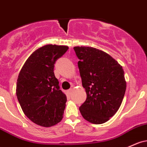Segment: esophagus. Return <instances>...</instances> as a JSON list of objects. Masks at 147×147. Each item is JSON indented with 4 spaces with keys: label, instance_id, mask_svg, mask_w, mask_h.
I'll use <instances>...</instances> for the list:
<instances>
[{
    "label": "esophagus",
    "instance_id": "esophagus-1",
    "mask_svg": "<svg viewBox=\"0 0 147 147\" xmlns=\"http://www.w3.org/2000/svg\"><path fill=\"white\" fill-rule=\"evenodd\" d=\"M72 92V88H70V89H69L68 91H67V93H68L69 95H71Z\"/></svg>",
    "mask_w": 147,
    "mask_h": 147
}]
</instances>
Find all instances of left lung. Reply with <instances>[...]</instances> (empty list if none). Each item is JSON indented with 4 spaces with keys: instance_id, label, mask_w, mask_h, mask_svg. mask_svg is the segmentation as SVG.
Segmentation results:
<instances>
[{
    "instance_id": "8db88e82",
    "label": "left lung",
    "mask_w": 147,
    "mask_h": 147,
    "mask_svg": "<svg viewBox=\"0 0 147 147\" xmlns=\"http://www.w3.org/2000/svg\"><path fill=\"white\" fill-rule=\"evenodd\" d=\"M86 100L80 107L82 117L94 124L105 123L118 111L126 82L122 66L104 51L89 47H75Z\"/></svg>"
}]
</instances>
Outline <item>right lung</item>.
Returning a JSON list of instances; mask_svg holds the SVG:
<instances>
[{"instance_id": "obj_1", "label": "right lung", "mask_w": 147, "mask_h": 147, "mask_svg": "<svg viewBox=\"0 0 147 147\" xmlns=\"http://www.w3.org/2000/svg\"><path fill=\"white\" fill-rule=\"evenodd\" d=\"M67 49L63 45H45L29 56L19 74L16 93L21 107L41 126H53L63 117L67 98L60 90L54 68Z\"/></svg>"}]
</instances>
